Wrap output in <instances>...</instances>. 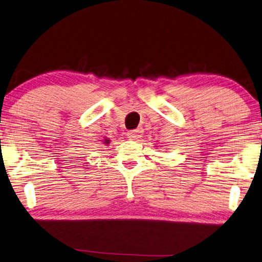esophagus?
<instances>
[{"label": "esophagus", "mask_w": 262, "mask_h": 262, "mask_svg": "<svg viewBox=\"0 0 262 262\" xmlns=\"http://www.w3.org/2000/svg\"><path fill=\"white\" fill-rule=\"evenodd\" d=\"M142 129H133L127 132V137L129 140H138V138L142 137Z\"/></svg>", "instance_id": "obj_1"}]
</instances>
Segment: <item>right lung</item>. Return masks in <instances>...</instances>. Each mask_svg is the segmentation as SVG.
Segmentation results:
<instances>
[{
    "instance_id": "add662e5",
    "label": "right lung",
    "mask_w": 262,
    "mask_h": 262,
    "mask_svg": "<svg viewBox=\"0 0 262 262\" xmlns=\"http://www.w3.org/2000/svg\"><path fill=\"white\" fill-rule=\"evenodd\" d=\"M104 142H105V144H107V143H109V140H104Z\"/></svg>"
}]
</instances>
